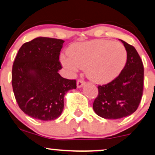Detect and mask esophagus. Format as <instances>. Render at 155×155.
<instances>
[{
    "instance_id": "34e87169",
    "label": "esophagus",
    "mask_w": 155,
    "mask_h": 155,
    "mask_svg": "<svg viewBox=\"0 0 155 155\" xmlns=\"http://www.w3.org/2000/svg\"><path fill=\"white\" fill-rule=\"evenodd\" d=\"M84 84H85V81L82 79H79L77 81V82H76V86H77L78 88L81 87H83Z\"/></svg>"
}]
</instances>
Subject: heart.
<instances>
[{"mask_svg":"<svg viewBox=\"0 0 155 155\" xmlns=\"http://www.w3.org/2000/svg\"><path fill=\"white\" fill-rule=\"evenodd\" d=\"M68 54L62 55L60 60L71 74L79 68L86 69L87 77L97 84H106L116 79L127 62V50L123 44L106 39L72 44Z\"/></svg>","mask_w":155,"mask_h":155,"instance_id":"1","label":"heart"}]
</instances>
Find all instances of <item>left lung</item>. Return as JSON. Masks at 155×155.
Instances as JSON below:
<instances>
[{
    "instance_id": "obj_1",
    "label": "left lung",
    "mask_w": 155,
    "mask_h": 155,
    "mask_svg": "<svg viewBox=\"0 0 155 155\" xmlns=\"http://www.w3.org/2000/svg\"><path fill=\"white\" fill-rule=\"evenodd\" d=\"M127 50V62L116 79L98 85L93 109L98 116L117 120L130 116L138 108L143 95V65L132 45L121 40Z\"/></svg>"
}]
</instances>
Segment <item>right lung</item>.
Segmentation results:
<instances>
[{"mask_svg":"<svg viewBox=\"0 0 155 155\" xmlns=\"http://www.w3.org/2000/svg\"><path fill=\"white\" fill-rule=\"evenodd\" d=\"M64 41L38 37L19 49L12 66V84L17 104L36 120H54L61 115L64 96L76 88L75 79H64L60 52Z\"/></svg>","mask_w":155,"mask_h":155,"instance_id":"obj_1","label":"right lung"}]
</instances>
